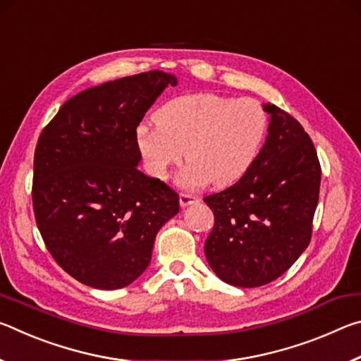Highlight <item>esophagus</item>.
Instances as JSON below:
<instances>
[{
    "instance_id": "obj_1",
    "label": "esophagus",
    "mask_w": 361,
    "mask_h": 361,
    "mask_svg": "<svg viewBox=\"0 0 361 361\" xmlns=\"http://www.w3.org/2000/svg\"><path fill=\"white\" fill-rule=\"evenodd\" d=\"M199 197L197 195H194V194H186V192H181L180 194V205L181 207H189V205H192V204H197L199 202Z\"/></svg>"
}]
</instances>
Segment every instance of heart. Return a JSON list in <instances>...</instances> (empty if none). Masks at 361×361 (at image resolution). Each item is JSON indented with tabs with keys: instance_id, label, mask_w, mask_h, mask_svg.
<instances>
[{
	"instance_id": "heart-1",
	"label": "heart",
	"mask_w": 361,
	"mask_h": 361,
	"mask_svg": "<svg viewBox=\"0 0 361 361\" xmlns=\"http://www.w3.org/2000/svg\"><path fill=\"white\" fill-rule=\"evenodd\" d=\"M269 127L266 109L255 99L199 92L169 100L156 124L138 126L137 143L146 169L167 178L186 154L178 176L183 188L229 186L243 178L258 159Z\"/></svg>"
}]
</instances>
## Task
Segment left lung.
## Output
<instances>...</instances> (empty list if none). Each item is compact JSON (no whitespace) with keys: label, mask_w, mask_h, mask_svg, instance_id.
Segmentation results:
<instances>
[{"label":"left lung","mask_w":361,"mask_h":361,"mask_svg":"<svg viewBox=\"0 0 361 361\" xmlns=\"http://www.w3.org/2000/svg\"><path fill=\"white\" fill-rule=\"evenodd\" d=\"M250 172L204 202L215 215L205 258L223 282L255 288L279 279L307 248L322 169L302 126L276 105Z\"/></svg>","instance_id":"8db88e82"}]
</instances>
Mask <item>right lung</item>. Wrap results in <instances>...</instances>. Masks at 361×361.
<instances>
[{
    "label": "right lung",
    "mask_w": 361,
    "mask_h": 361,
    "mask_svg": "<svg viewBox=\"0 0 361 361\" xmlns=\"http://www.w3.org/2000/svg\"><path fill=\"white\" fill-rule=\"evenodd\" d=\"M152 70L85 89L65 102L35 149L33 210L49 253L78 282L130 285L149 266L159 229L180 197L137 169V127L167 85Z\"/></svg>",
    "instance_id": "right-lung-1"
}]
</instances>
